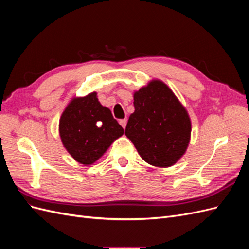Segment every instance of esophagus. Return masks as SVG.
Instances as JSON below:
<instances>
[{
    "label": "esophagus",
    "mask_w": 249,
    "mask_h": 249,
    "mask_svg": "<svg viewBox=\"0 0 249 249\" xmlns=\"http://www.w3.org/2000/svg\"><path fill=\"white\" fill-rule=\"evenodd\" d=\"M119 124H120V125H122L124 129H125V126H126V119H122V120H119Z\"/></svg>",
    "instance_id": "obj_1"
}]
</instances>
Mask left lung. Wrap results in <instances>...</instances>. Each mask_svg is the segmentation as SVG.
Here are the masks:
<instances>
[{
    "instance_id": "left-lung-1",
    "label": "left lung",
    "mask_w": 249,
    "mask_h": 249,
    "mask_svg": "<svg viewBox=\"0 0 249 249\" xmlns=\"http://www.w3.org/2000/svg\"><path fill=\"white\" fill-rule=\"evenodd\" d=\"M135 111L125 127L146 163L166 168L182 158L191 138V119L172 90L158 79L134 92Z\"/></svg>"
}]
</instances>
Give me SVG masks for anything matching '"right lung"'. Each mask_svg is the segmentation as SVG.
<instances>
[{
    "label": "right lung",
    "instance_id": "1",
    "mask_svg": "<svg viewBox=\"0 0 249 249\" xmlns=\"http://www.w3.org/2000/svg\"><path fill=\"white\" fill-rule=\"evenodd\" d=\"M124 131L104 107L97 93L73 96L59 120V135L65 149L80 164L91 165L107 152Z\"/></svg>",
    "mask_w": 249,
    "mask_h": 249
}]
</instances>
